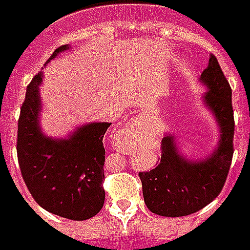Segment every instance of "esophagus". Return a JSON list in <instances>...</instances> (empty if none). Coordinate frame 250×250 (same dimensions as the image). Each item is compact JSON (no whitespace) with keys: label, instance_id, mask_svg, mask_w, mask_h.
<instances>
[{"label":"esophagus","instance_id":"obj_1","mask_svg":"<svg viewBox=\"0 0 250 250\" xmlns=\"http://www.w3.org/2000/svg\"><path fill=\"white\" fill-rule=\"evenodd\" d=\"M125 129H126V132H133V130H134V124H133V122H130V124H129L128 126H126Z\"/></svg>","mask_w":250,"mask_h":250}]
</instances>
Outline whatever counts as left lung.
<instances>
[{
	"mask_svg": "<svg viewBox=\"0 0 250 250\" xmlns=\"http://www.w3.org/2000/svg\"><path fill=\"white\" fill-rule=\"evenodd\" d=\"M199 81L207 88L202 98L217 121L219 141L206 159L190 160L180 155L173 134L163 137L159 166L139 173L145 205L157 215L185 217L199 211L218 196L228 178L234 136L231 88L214 55Z\"/></svg>",
	"mask_w": 250,
	"mask_h": 250,
	"instance_id": "left-lung-1",
	"label": "left lung"
}]
</instances>
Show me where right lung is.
<instances>
[{
    "label": "right lung",
    "instance_id": "right-lung-1",
    "mask_svg": "<svg viewBox=\"0 0 250 250\" xmlns=\"http://www.w3.org/2000/svg\"><path fill=\"white\" fill-rule=\"evenodd\" d=\"M70 45L55 49L45 64ZM43 72L26 87L17 132V157L21 175L33 199L49 213L84 221L100 213L105 202L104 136L109 122L78 126L68 137L54 139L40 126L39 86Z\"/></svg>",
    "mask_w": 250,
    "mask_h": 250
}]
</instances>
